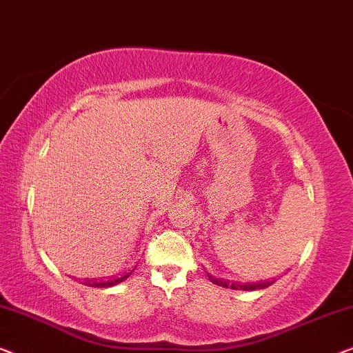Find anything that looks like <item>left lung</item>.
I'll return each instance as SVG.
<instances>
[{"instance_id": "8db88e82", "label": "left lung", "mask_w": 353, "mask_h": 353, "mask_svg": "<svg viewBox=\"0 0 353 353\" xmlns=\"http://www.w3.org/2000/svg\"><path fill=\"white\" fill-rule=\"evenodd\" d=\"M210 278V281L214 283V285H219L222 288H230V290H243V291H254V290H264V288H269L272 283L274 281H262V283H252V285H240V283H230V281H225V280H217L212 275H208Z\"/></svg>"}]
</instances>
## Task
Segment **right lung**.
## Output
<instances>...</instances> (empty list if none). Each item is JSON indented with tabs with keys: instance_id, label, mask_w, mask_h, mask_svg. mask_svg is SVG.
I'll use <instances>...</instances> for the list:
<instances>
[{
	"instance_id": "1",
	"label": "right lung",
	"mask_w": 353,
	"mask_h": 353,
	"mask_svg": "<svg viewBox=\"0 0 353 353\" xmlns=\"http://www.w3.org/2000/svg\"><path fill=\"white\" fill-rule=\"evenodd\" d=\"M134 270H128L125 274H118L115 276H108L107 280H86L84 285L86 286H92V288H108V286H115L118 283L125 281L126 278L132 274Z\"/></svg>"
}]
</instances>
